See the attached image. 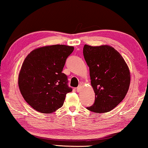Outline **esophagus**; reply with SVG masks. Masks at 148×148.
Segmentation results:
<instances>
[{
  "mask_svg": "<svg viewBox=\"0 0 148 148\" xmlns=\"http://www.w3.org/2000/svg\"><path fill=\"white\" fill-rule=\"evenodd\" d=\"M81 88H82L81 86H78V87H77V88H76V91H77V92H79V91H80Z\"/></svg>",
  "mask_w": 148,
  "mask_h": 148,
  "instance_id": "obj_1",
  "label": "esophagus"
}]
</instances>
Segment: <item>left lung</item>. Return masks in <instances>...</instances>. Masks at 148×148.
Returning a JSON list of instances; mask_svg holds the SVG:
<instances>
[{
  "instance_id": "left-lung-1",
  "label": "left lung",
  "mask_w": 148,
  "mask_h": 148,
  "mask_svg": "<svg viewBox=\"0 0 148 148\" xmlns=\"http://www.w3.org/2000/svg\"><path fill=\"white\" fill-rule=\"evenodd\" d=\"M83 54L95 96L94 103L87 109L97 113L111 111L127 93L130 82L128 66L121 54L109 45H85Z\"/></svg>"
}]
</instances>
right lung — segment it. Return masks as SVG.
Here are the masks:
<instances>
[{
  "instance_id": "right-lung-1",
  "label": "right lung",
  "mask_w": 148,
  "mask_h": 148,
  "mask_svg": "<svg viewBox=\"0 0 148 148\" xmlns=\"http://www.w3.org/2000/svg\"><path fill=\"white\" fill-rule=\"evenodd\" d=\"M73 51V47L55 45L35 49L25 58L18 86L25 101L35 110L51 113L64 104L72 88L62 71Z\"/></svg>"
}]
</instances>
